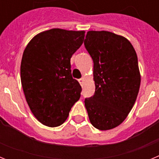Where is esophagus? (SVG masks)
<instances>
[{
  "label": "esophagus",
  "mask_w": 159,
  "mask_h": 159,
  "mask_svg": "<svg viewBox=\"0 0 159 159\" xmlns=\"http://www.w3.org/2000/svg\"><path fill=\"white\" fill-rule=\"evenodd\" d=\"M78 81H79V83L80 84L81 86H83V84H84V77H82V78L79 79Z\"/></svg>",
  "instance_id": "34e87169"
}]
</instances>
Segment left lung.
I'll list each match as a JSON object with an SVG mask.
<instances>
[{"label": "left lung", "instance_id": "1", "mask_svg": "<svg viewBox=\"0 0 159 159\" xmlns=\"http://www.w3.org/2000/svg\"><path fill=\"white\" fill-rule=\"evenodd\" d=\"M84 46L94 62L95 91L85 98L90 122L101 130L121 124L134 106L140 87L135 50L125 37L107 31H89Z\"/></svg>", "mask_w": 159, "mask_h": 159}]
</instances>
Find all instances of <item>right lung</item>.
Masks as SVG:
<instances>
[{
  "instance_id": "1",
  "label": "right lung",
  "mask_w": 159,
  "mask_h": 159,
  "mask_svg": "<svg viewBox=\"0 0 159 159\" xmlns=\"http://www.w3.org/2000/svg\"><path fill=\"white\" fill-rule=\"evenodd\" d=\"M84 31L52 29L32 38L25 48L20 79L31 111L42 124L64 123L82 88L72 78L71 58L82 45Z\"/></svg>"
}]
</instances>
